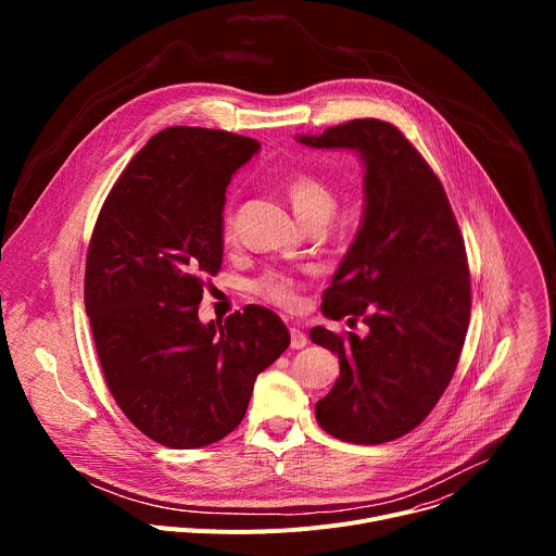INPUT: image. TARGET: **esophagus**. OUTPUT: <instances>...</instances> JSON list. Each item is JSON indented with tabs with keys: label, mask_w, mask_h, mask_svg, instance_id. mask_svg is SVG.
I'll return each mask as SVG.
<instances>
[{
	"label": "esophagus",
	"mask_w": 556,
	"mask_h": 556,
	"mask_svg": "<svg viewBox=\"0 0 556 556\" xmlns=\"http://www.w3.org/2000/svg\"><path fill=\"white\" fill-rule=\"evenodd\" d=\"M305 345H307V337H305L301 330L290 328V348H292V350H301V348H305Z\"/></svg>",
	"instance_id": "34e87169"
}]
</instances>
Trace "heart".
Masks as SVG:
<instances>
[{
    "instance_id": "b5f03b06",
    "label": "heart",
    "mask_w": 556,
    "mask_h": 556,
    "mask_svg": "<svg viewBox=\"0 0 556 556\" xmlns=\"http://www.w3.org/2000/svg\"><path fill=\"white\" fill-rule=\"evenodd\" d=\"M286 195L288 202L296 215V219L303 226H312V224H328L330 217L337 211V193L334 189L319 176L314 174H296L286 182ZM222 235L226 242L235 240V217L230 213L224 215L222 222ZM253 290L281 307H296V303L301 301V281L286 275V273H266L262 275L255 283Z\"/></svg>"
}]
</instances>
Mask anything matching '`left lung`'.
<instances>
[{"label": "left lung", "instance_id": "left-lung-1", "mask_svg": "<svg viewBox=\"0 0 556 556\" xmlns=\"http://www.w3.org/2000/svg\"><path fill=\"white\" fill-rule=\"evenodd\" d=\"M314 149H354L365 165L361 228L324 294L328 319L309 339L339 354L341 376L316 403V422L354 444H382L416 429L438 405L470 319V275L442 182L399 127L358 118L296 136Z\"/></svg>", "mask_w": 556, "mask_h": 556}]
</instances>
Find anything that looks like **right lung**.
I'll use <instances>...</instances> for the list:
<instances>
[{
    "instance_id": "1",
    "label": "right lung",
    "mask_w": 556,
    "mask_h": 556,
    "mask_svg": "<svg viewBox=\"0 0 556 556\" xmlns=\"http://www.w3.org/2000/svg\"><path fill=\"white\" fill-rule=\"evenodd\" d=\"M260 142L204 127L155 134L112 187L88 249L86 309L114 401L147 438L200 448L244 420L260 371L290 345L262 305L202 324L232 174Z\"/></svg>"
}]
</instances>
